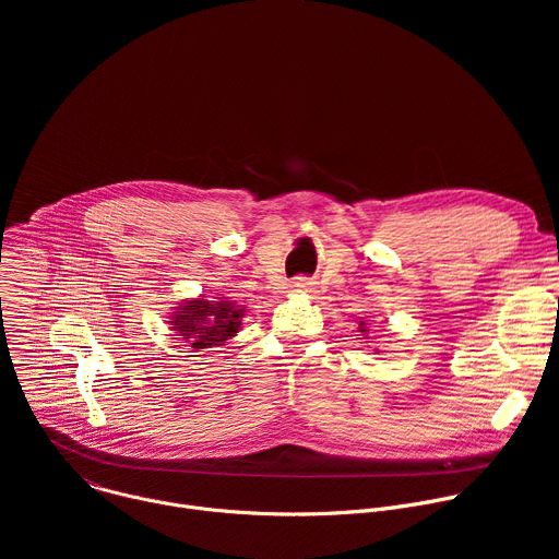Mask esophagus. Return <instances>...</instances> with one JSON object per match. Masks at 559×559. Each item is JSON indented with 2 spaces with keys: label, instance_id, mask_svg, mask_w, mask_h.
Listing matches in <instances>:
<instances>
[{
  "label": "esophagus",
  "instance_id": "34e87169",
  "mask_svg": "<svg viewBox=\"0 0 559 559\" xmlns=\"http://www.w3.org/2000/svg\"><path fill=\"white\" fill-rule=\"evenodd\" d=\"M292 287H294L296 292H311V289H313V281L307 278V276H296L294 283H292Z\"/></svg>",
  "mask_w": 559,
  "mask_h": 559
}]
</instances>
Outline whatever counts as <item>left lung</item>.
<instances>
[{"label":"left lung","instance_id":"left-lung-1","mask_svg":"<svg viewBox=\"0 0 559 559\" xmlns=\"http://www.w3.org/2000/svg\"><path fill=\"white\" fill-rule=\"evenodd\" d=\"M358 332L365 336V334H369V330H367V325H365V321H360V328H358Z\"/></svg>","mask_w":559,"mask_h":559}]
</instances>
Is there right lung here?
<instances>
[{"instance_id":"add662e5","label":"right lung","mask_w":559,"mask_h":559,"mask_svg":"<svg viewBox=\"0 0 559 559\" xmlns=\"http://www.w3.org/2000/svg\"><path fill=\"white\" fill-rule=\"evenodd\" d=\"M170 330L175 336H183L192 345V349L218 347L231 336L238 334L241 321L246 316V307L236 305L229 298H192L181 302L175 311H170Z\"/></svg>"}]
</instances>
